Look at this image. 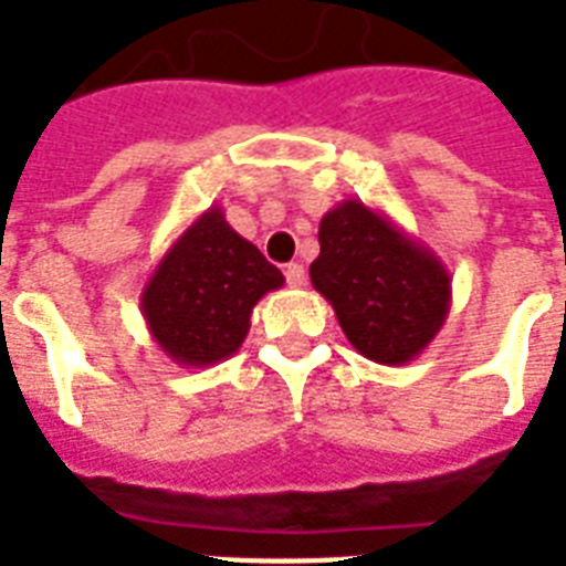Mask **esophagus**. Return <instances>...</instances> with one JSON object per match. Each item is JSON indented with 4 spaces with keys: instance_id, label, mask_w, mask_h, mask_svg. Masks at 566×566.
Here are the masks:
<instances>
[{
    "instance_id": "34e87169",
    "label": "esophagus",
    "mask_w": 566,
    "mask_h": 566,
    "mask_svg": "<svg viewBox=\"0 0 566 566\" xmlns=\"http://www.w3.org/2000/svg\"><path fill=\"white\" fill-rule=\"evenodd\" d=\"M284 279L291 287H302L305 284V266L302 264H287L284 266Z\"/></svg>"
}]
</instances>
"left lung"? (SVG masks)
I'll use <instances>...</instances> for the list:
<instances>
[{
  "label": "left lung",
  "instance_id": "obj_1",
  "mask_svg": "<svg viewBox=\"0 0 566 566\" xmlns=\"http://www.w3.org/2000/svg\"><path fill=\"white\" fill-rule=\"evenodd\" d=\"M311 284L335 308L346 340L387 367L413 361L452 305L447 264L361 199H344L319 220Z\"/></svg>",
  "mask_w": 566,
  "mask_h": 566
}]
</instances>
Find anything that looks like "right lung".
I'll return each mask as SVG.
<instances>
[{"mask_svg": "<svg viewBox=\"0 0 566 566\" xmlns=\"http://www.w3.org/2000/svg\"><path fill=\"white\" fill-rule=\"evenodd\" d=\"M284 275L211 205L172 240L140 293L149 335L179 367H211L240 349L261 296Z\"/></svg>", "mask_w": 566, "mask_h": 566, "instance_id": "1", "label": "right lung"}]
</instances>
